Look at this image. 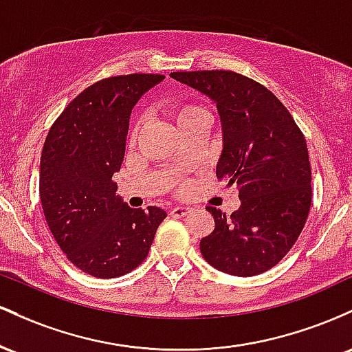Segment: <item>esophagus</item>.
Listing matches in <instances>:
<instances>
[{
	"instance_id": "34e87169",
	"label": "esophagus",
	"mask_w": 352,
	"mask_h": 352,
	"mask_svg": "<svg viewBox=\"0 0 352 352\" xmlns=\"http://www.w3.org/2000/svg\"><path fill=\"white\" fill-rule=\"evenodd\" d=\"M188 212H189V208L175 206V208H171L169 214H171L173 218H184V216H188Z\"/></svg>"
}]
</instances>
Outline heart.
I'll return each instance as SVG.
<instances>
[{
  "label": "heart",
  "mask_w": 352,
  "mask_h": 352,
  "mask_svg": "<svg viewBox=\"0 0 352 352\" xmlns=\"http://www.w3.org/2000/svg\"><path fill=\"white\" fill-rule=\"evenodd\" d=\"M197 111H201L199 106H195V104H179L176 108V111H175L177 124L183 123L184 120H188L189 116H192V114L197 113ZM141 126H143V118L136 116V118H134V121H133L131 131H129V138H131V140H134V138L138 136V133H140Z\"/></svg>",
  "instance_id": "obj_1"
}]
</instances>
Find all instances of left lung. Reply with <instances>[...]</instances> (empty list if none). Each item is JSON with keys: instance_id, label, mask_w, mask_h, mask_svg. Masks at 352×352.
I'll list each match as a JSON object with an SVG mask.
<instances>
[{"instance_id": "obj_1", "label": "left lung", "mask_w": 352, "mask_h": 352, "mask_svg": "<svg viewBox=\"0 0 352 352\" xmlns=\"http://www.w3.org/2000/svg\"><path fill=\"white\" fill-rule=\"evenodd\" d=\"M218 106L223 153L216 176L236 184L241 206H208L214 229L201 239L203 258L231 276L261 274L298 241L309 214L313 188L307 144L294 118L270 89L234 71H176Z\"/></svg>"}]
</instances>
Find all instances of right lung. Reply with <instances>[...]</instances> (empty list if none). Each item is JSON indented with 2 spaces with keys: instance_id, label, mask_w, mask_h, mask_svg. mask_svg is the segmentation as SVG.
I'll use <instances>...</instances> for the list:
<instances>
[{
  "instance_id": "1",
  "label": "right lung",
  "mask_w": 352,
  "mask_h": 352,
  "mask_svg": "<svg viewBox=\"0 0 352 352\" xmlns=\"http://www.w3.org/2000/svg\"><path fill=\"white\" fill-rule=\"evenodd\" d=\"M163 78L121 74L88 86L63 109L43 146L45 219L66 258L94 278L136 270L166 218L161 208H129L113 181L123 163L133 106Z\"/></svg>"
}]
</instances>
